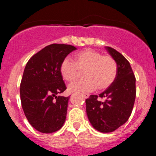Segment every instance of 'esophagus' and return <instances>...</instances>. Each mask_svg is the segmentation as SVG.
<instances>
[{
    "label": "esophagus",
    "instance_id": "1",
    "mask_svg": "<svg viewBox=\"0 0 156 156\" xmlns=\"http://www.w3.org/2000/svg\"><path fill=\"white\" fill-rule=\"evenodd\" d=\"M82 95H83V98H86V99H87V98H88L89 97V94H87V93H83V94H82Z\"/></svg>",
    "mask_w": 156,
    "mask_h": 156
}]
</instances>
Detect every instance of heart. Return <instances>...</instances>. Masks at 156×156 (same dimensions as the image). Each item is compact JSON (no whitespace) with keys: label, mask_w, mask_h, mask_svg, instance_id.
<instances>
[{"label":"heart","mask_w":156,"mask_h":156,"mask_svg":"<svg viewBox=\"0 0 156 156\" xmlns=\"http://www.w3.org/2000/svg\"><path fill=\"white\" fill-rule=\"evenodd\" d=\"M61 74L68 82L76 81L84 72L85 80L69 86L70 92H92L96 88L103 90L114 83L117 74V64L110 55H103L92 49H85L75 55V62L66 58L62 61Z\"/></svg>","instance_id":"b5f03b06"}]
</instances>
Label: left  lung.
<instances>
[{"label": "left lung", "mask_w": 156, "mask_h": 156, "mask_svg": "<svg viewBox=\"0 0 156 156\" xmlns=\"http://www.w3.org/2000/svg\"><path fill=\"white\" fill-rule=\"evenodd\" d=\"M117 64V74L108 88L99 95L86 100L87 114L94 128L110 133L125 124L133 110L136 94V78L128 60L114 48L105 47ZM98 97L104 98L102 102Z\"/></svg>", "instance_id": "1"}]
</instances>
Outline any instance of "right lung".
Returning <instances> with one entry per match:
<instances>
[{"instance_id": "right-lung-1", "label": "right lung", "mask_w": 156, "mask_h": 156, "mask_svg": "<svg viewBox=\"0 0 156 156\" xmlns=\"http://www.w3.org/2000/svg\"><path fill=\"white\" fill-rule=\"evenodd\" d=\"M76 48L52 44L39 51L27 62L21 80V104L33 128L51 133L63 126L69 97L57 96L66 90L60 67L62 61Z\"/></svg>"}]
</instances>
